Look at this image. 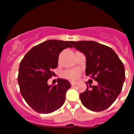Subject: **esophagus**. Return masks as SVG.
I'll list each match as a JSON object with an SVG mask.
<instances>
[{
    "label": "esophagus",
    "instance_id": "esophagus-1",
    "mask_svg": "<svg viewBox=\"0 0 134 134\" xmlns=\"http://www.w3.org/2000/svg\"><path fill=\"white\" fill-rule=\"evenodd\" d=\"M70 83H71V86H74V85H76V84H77V82H73V81H71Z\"/></svg>",
    "mask_w": 134,
    "mask_h": 134
}]
</instances>
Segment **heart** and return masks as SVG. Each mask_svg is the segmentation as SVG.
Instances as JSON below:
<instances>
[{
	"instance_id": "heart-1",
	"label": "heart",
	"mask_w": 134,
	"mask_h": 134,
	"mask_svg": "<svg viewBox=\"0 0 134 134\" xmlns=\"http://www.w3.org/2000/svg\"><path fill=\"white\" fill-rule=\"evenodd\" d=\"M79 75L80 71L77 69H68L63 73V77L70 80L77 79Z\"/></svg>"
}]
</instances>
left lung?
Returning <instances> with one entry per match:
<instances>
[{
  "label": "left lung",
  "mask_w": 134,
  "mask_h": 134,
  "mask_svg": "<svg viewBox=\"0 0 134 134\" xmlns=\"http://www.w3.org/2000/svg\"><path fill=\"white\" fill-rule=\"evenodd\" d=\"M71 44L86 57V76L97 82V86L87 85L86 91L80 94L81 102L92 111L104 110L121 92L125 79L124 65L107 46L93 41H71Z\"/></svg>",
  "instance_id": "obj_1"
}]
</instances>
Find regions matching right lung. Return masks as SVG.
I'll list each match as a JSON object with an SVG mask.
<instances>
[{
    "label": "right lung",
    "instance_id": "right-lung-1",
    "mask_svg": "<svg viewBox=\"0 0 134 134\" xmlns=\"http://www.w3.org/2000/svg\"><path fill=\"white\" fill-rule=\"evenodd\" d=\"M73 48L71 41L48 40L34 46L20 62L18 81L21 95L29 105L38 113L49 114L65 103V95L71 87L67 80L57 79V85H48L54 74L59 54Z\"/></svg>",
    "mask_w": 134,
    "mask_h": 134
}]
</instances>
